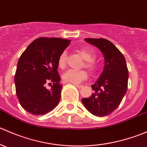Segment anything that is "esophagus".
I'll return each instance as SVG.
<instances>
[{
    "instance_id": "esophagus-1",
    "label": "esophagus",
    "mask_w": 147,
    "mask_h": 147,
    "mask_svg": "<svg viewBox=\"0 0 147 147\" xmlns=\"http://www.w3.org/2000/svg\"><path fill=\"white\" fill-rule=\"evenodd\" d=\"M75 87H77L78 88H79V89H82V87H84V86L81 85V84H75Z\"/></svg>"
}]
</instances>
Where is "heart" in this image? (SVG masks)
<instances>
[{"instance_id":"b5f03b06","label":"heart","mask_w":147,"mask_h":147,"mask_svg":"<svg viewBox=\"0 0 147 147\" xmlns=\"http://www.w3.org/2000/svg\"><path fill=\"white\" fill-rule=\"evenodd\" d=\"M78 51L84 60L82 67L88 69L92 73L95 72L97 70L98 66L94 60V58L96 57L94 52L91 49L85 48V47L80 48ZM67 57V56L66 51H63L59 56L58 60H57V65L60 69H64L66 66ZM62 78H63V80L65 82L79 84L87 79V72L84 69L79 71L69 69L63 74Z\"/></svg>"}]
</instances>
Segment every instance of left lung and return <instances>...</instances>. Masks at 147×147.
Instances as JSON below:
<instances>
[{
  "label": "left lung",
  "instance_id": "obj_1",
  "mask_svg": "<svg viewBox=\"0 0 147 147\" xmlns=\"http://www.w3.org/2000/svg\"><path fill=\"white\" fill-rule=\"evenodd\" d=\"M86 42L98 47L105 57L104 70L92 84V94L82 99L86 109L92 115L105 117L119 106L128 87L129 72L126 60L119 49L104 38H85Z\"/></svg>",
  "mask_w": 147,
  "mask_h": 147
}]
</instances>
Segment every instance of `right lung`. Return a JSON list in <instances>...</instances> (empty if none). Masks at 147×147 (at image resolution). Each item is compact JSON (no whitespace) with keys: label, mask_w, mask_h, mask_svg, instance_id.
<instances>
[{"label":"right lung","mask_w":147,"mask_h":147,"mask_svg":"<svg viewBox=\"0 0 147 147\" xmlns=\"http://www.w3.org/2000/svg\"><path fill=\"white\" fill-rule=\"evenodd\" d=\"M69 44V40L63 38H39L22 53L14 80L19 102L29 113L43 115L58 105L63 86L57 60Z\"/></svg>","instance_id":"right-lung-1"}]
</instances>
